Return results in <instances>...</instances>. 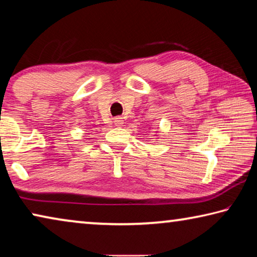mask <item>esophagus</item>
<instances>
[{
	"label": "esophagus",
	"instance_id": "obj_1",
	"mask_svg": "<svg viewBox=\"0 0 257 257\" xmlns=\"http://www.w3.org/2000/svg\"><path fill=\"white\" fill-rule=\"evenodd\" d=\"M113 123H115L116 126H123L124 120L121 117H115V118H113Z\"/></svg>",
	"mask_w": 257,
	"mask_h": 257
}]
</instances>
